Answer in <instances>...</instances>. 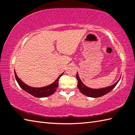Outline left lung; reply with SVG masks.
I'll use <instances>...</instances> for the list:
<instances>
[{
    "label": "left lung",
    "instance_id": "obj_1",
    "mask_svg": "<svg viewBox=\"0 0 135 135\" xmlns=\"http://www.w3.org/2000/svg\"><path fill=\"white\" fill-rule=\"evenodd\" d=\"M76 78L77 81V87H78L79 90L83 93V95L87 96V97H89L92 98H98V97H102V96L105 95L107 93L110 92L113 89L115 88V86L117 85L118 82L119 81L120 79L116 82L115 84H114L113 85L110 86L109 87H107V88H102V89H91L87 87L86 86L84 85V84L82 83L81 80L80 79L79 75L77 74H76Z\"/></svg>",
    "mask_w": 135,
    "mask_h": 135
}]
</instances>
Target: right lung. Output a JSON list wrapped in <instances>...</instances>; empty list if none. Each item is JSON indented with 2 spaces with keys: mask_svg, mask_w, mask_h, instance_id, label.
I'll return each mask as SVG.
<instances>
[{
  "mask_svg": "<svg viewBox=\"0 0 135 135\" xmlns=\"http://www.w3.org/2000/svg\"><path fill=\"white\" fill-rule=\"evenodd\" d=\"M14 72L15 79L17 80V81L20 86L22 89L26 91L27 93L37 98H45L53 94L56 90V89L58 88L59 78L62 76V74H63V73L62 74H61L53 83H52L49 86L43 87V88H33V87L27 85L23 81H22L21 80L18 78L17 74H16L15 71H14Z\"/></svg>",
  "mask_w": 135,
  "mask_h": 135,
  "instance_id": "add662e5",
  "label": "right lung"
}]
</instances>
